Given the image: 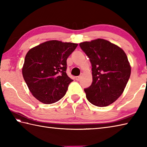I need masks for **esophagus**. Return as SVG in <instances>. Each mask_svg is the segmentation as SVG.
I'll use <instances>...</instances> for the list:
<instances>
[{
  "label": "esophagus",
  "instance_id": "1",
  "mask_svg": "<svg viewBox=\"0 0 147 147\" xmlns=\"http://www.w3.org/2000/svg\"><path fill=\"white\" fill-rule=\"evenodd\" d=\"M81 79V76H76V80L77 81H80Z\"/></svg>",
  "mask_w": 147,
  "mask_h": 147
}]
</instances>
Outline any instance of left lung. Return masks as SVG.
Returning a JSON list of instances; mask_svg holds the SVG:
<instances>
[{
  "label": "left lung",
  "instance_id": "8db88e82",
  "mask_svg": "<svg viewBox=\"0 0 147 147\" xmlns=\"http://www.w3.org/2000/svg\"><path fill=\"white\" fill-rule=\"evenodd\" d=\"M92 66V85L85 89L87 100L95 106L106 107L123 93L131 74L126 53L107 40L98 38L80 43Z\"/></svg>",
  "mask_w": 147,
  "mask_h": 147
}]
</instances>
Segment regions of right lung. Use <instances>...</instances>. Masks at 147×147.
Listing matches in <instances>:
<instances>
[{"instance_id": "1", "label": "right lung", "mask_w": 147, "mask_h": 147, "mask_svg": "<svg viewBox=\"0 0 147 147\" xmlns=\"http://www.w3.org/2000/svg\"><path fill=\"white\" fill-rule=\"evenodd\" d=\"M77 43L50 40L28 52L22 73L30 92L38 100L51 104L61 100L73 82L66 74L67 59Z\"/></svg>"}]
</instances>
